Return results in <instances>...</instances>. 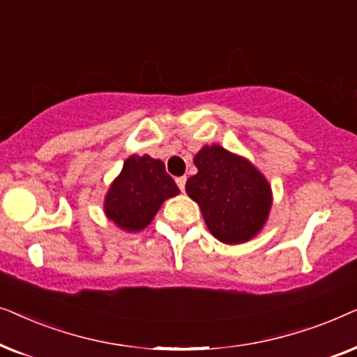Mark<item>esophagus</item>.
Masks as SVG:
<instances>
[{"label":"esophagus","mask_w":357,"mask_h":357,"mask_svg":"<svg viewBox=\"0 0 357 357\" xmlns=\"http://www.w3.org/2000/svg\"><path fill=\"white\" fill-rule=\"evenodd\" d=\"M175 182H177L178 188L183 192V190H185V183H187V177H177V178H175Z\"/></svg>","instance_id":"esophagus-1"}]
</instances>
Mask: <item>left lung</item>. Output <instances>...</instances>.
I'll return each instance as SVG.
<instances>
[{
  "instance_id": "1",
  "label": "left lung",
  "mask_w": 357,
  "mask_h": 357,
  "mask_svg": "<svg viewBox=\"0 0 357 357\" xmlns=\"http://www.w3.org/2000/svg\"><path fill=\"white\" fill-rule=\"evenodd\" d=\"M193 162L198 172L187 180L185 192L198 203L209 232L229 245L257 237L273 206L265 175L247 158L219 144L203 146Z\"/></svg>"
}]
</instances>
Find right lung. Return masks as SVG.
<instances>
[{"instance_id": "1", "label": "right lung", "mask_w": 357, "mask_h": 357, "mask_svg": "<svg viewBox=\"0 0 357 357\" xmlns=\"http://www.w3.org/2000/svg\"><path fill=\"white\" fill-rule=\"evenodd\" d=\"M178 193L162 160L133 154L107 190L104 213L123 232H139L153 222L165 199Z\"/></svg>"}]
</instances>
